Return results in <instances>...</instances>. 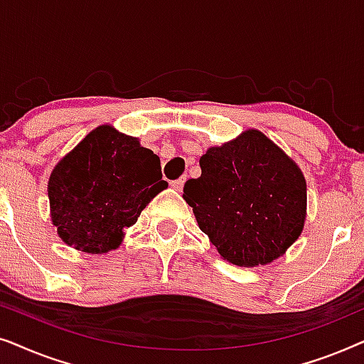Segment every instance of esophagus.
<instances>
[{"label": "esophagus", "instance_id": "esophagus-1", "mask_svg": "<svg viewBox=\"0 0 364 364\" xmlns=\"http://www.w3.org/2000/svg\"><path fill=\"white\" fill-rule=\"evenodd\" d=\"M183 183H186V176L181 177V178H177V181H173L171 186L176 188V191H181V188L183 187Z\"/></svg>", "mask_w": 364, "mask_h": 364}]
</instances>
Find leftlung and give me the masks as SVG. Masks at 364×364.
<instances>
[{"mask_svg":"<svg viewBox=\"0 0 364 364\" xmlns=\"http://www.w3.org/2000/svg\"><path fill=\"white\" fill-rule=\"evenodd\" d=\"M200 168V177L183 186V200L223 260L247 268L267 265L301 235L306 181L263 132L247 129L208 147Z\"/></svg>","mask_w":364,"mask_h":364,"instance_id":"8db88e82","label":"left lung"}]
</instances>
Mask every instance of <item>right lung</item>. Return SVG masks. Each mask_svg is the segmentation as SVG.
I'll list each match as a JSON object with an SVG mask.
<instances>
[{"instance_id":"right-lung-1","label":"right lung","mask_w":364,"mask_h":364,"mask_svg":"<svg viewBox=\"0 0 364 364\" xmlns=\"http://www.w3.org/2000/svg\"><path fill=\"white\" fill-rule=\"evenodd\" d=\"M164 188L161 159L137 137L102 124L54 166L51 222L66 245L104 255L121 245L126 228Z\"/></svg>"}]
</instances>
